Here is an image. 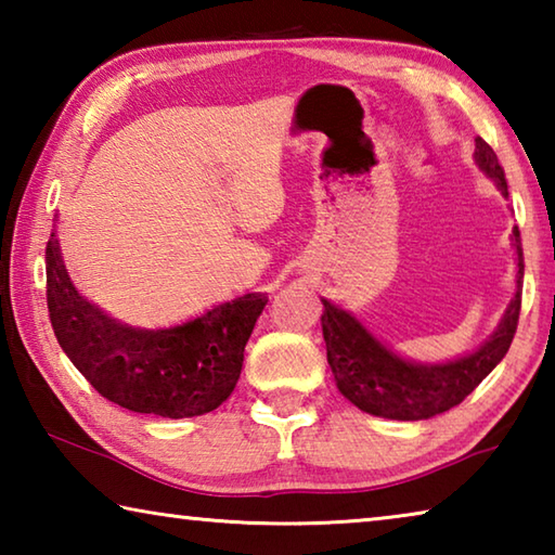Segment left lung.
Returning <instances> with one entry per match:
<instances>
[{
  "label": "left lung",
  "instance_id": "1",
  "mask_svg": "<svg viewBox=\"0 0 555 555\" xmlns=\"http://www.w3.org/2000/svg\"><path fill=\"white\" fill-rule=\"evenodd\" d=\"M475 164L494 181L496 191L509 198L506 178L492 146L482 137L475 139ZM516 255V294L506 306L496 331L463 357L448 362L424 364L389 350L364 327L350 311H343L323 298V337L327 347V364L335 384L347 401L372 416L393 421H421L457 406L467 393L490 374L514 340L521 311L524 251L519 228L512 230Z\"/></svg>",
  "mask_w": 555,
  "mask_h": 555
}]
</instances>
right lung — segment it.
I'll return each mask as SVG.
<instances>
[{
	"label": "right lung",
	"mask_w": 555,
	"mask_h": 555,
	"mask_svg": "<svg viewBox=\"0 0 555 555\" xmlns=\"http://www.w3.org/2000/svg\"><path fill=\"white\" fill-rule=\"evenodd\" d=\"M46 298L59 345L82 377L121 409L164 418L203 416L228 401L269 300L244 294L158 331L119 323L73 286L55 232L46 244Z\"/></svg>",
	"instance_id": "right-lung-1"
}]
</instances>
